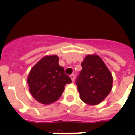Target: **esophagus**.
<instances>
[{"label":"esophagus","mask_w":135,"mask_h":135,"mask_svg":"<svg viewBox=\"0 0 135 135\" xmlns=\"http://www.w3.org/2000/svg\"><path fill=\"white\" fill-rule=\"evenodd\" d=\"M70 78H71V79H72V81H74V79H75V76H74V74H71V75L70 76Z\"/></svg>","instance_id":"34e87169"}]
</instances>
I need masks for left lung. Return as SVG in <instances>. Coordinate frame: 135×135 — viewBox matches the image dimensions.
Returning a JSON list of instances; mask_svg holds the SVG:
<instances>
[{
    "mask_svg": "<svg viewBox=\"0 0 135 135\" xmlns=\"http://www.w3.org/2000/svg\"><path fill=\"white\" fill-rule=\"evenodd\" d=\"M81 66L82 70L76 81L80 98L87 104L98 105L112 90V74L97 54L87 55Z\"/></svg>",
    "mask_w": 135,
    "mask_h": 135,
    "instance_id": "left-lung-1",
    "label": "left lung"
}]
</instances>
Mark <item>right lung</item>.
Returning a JSON list of instances; mask_svg holds the SVG:
<instances>
[{"instance_id":"add662e5","label":"right lung","mask_w":135,"mask_h":135,"mask_svg":"<svg viewBox=\"0 0 135 135\" xmlns=\"http://www.w3.org/2000/svg\"><path fill=\"white\" fill-rule=\"evenodd\" d=\"M29 90L39 103L48 105L57 101L72 80L59 65L56 55L45 56L34 65L27 77Z\"/></svg>"}]
</instances>
